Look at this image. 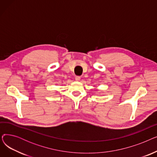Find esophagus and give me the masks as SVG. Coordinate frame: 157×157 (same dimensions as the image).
Here are the masks:
<instances>
[{
    "label": "esophagus",
    "instance_id": "1",
    "mask_svg": "<svg viewBox=\"0 0 157 157\" xmlns=\"http://www.w3.org/2000/svg\"><path fill=\"white\" fill-rule=\"evenodd\" d=\"M80 79H81V77L79 76H76L75 77V79H76V81H79Z\"/></svg>",
    "mask_w": 157,
    "mask_h": 157
}]
</instances>
